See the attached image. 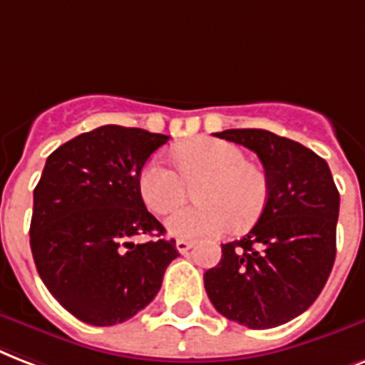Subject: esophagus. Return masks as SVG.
Wrapping results in <instances>:
<instances>
[{
  "instance_id": "esophagus-1",
  "label": "esophagus",
  "mask_w": 365,
  "mask_h": 365,
  "mask_svg": "<svg viewBox=\"0 0 365 365\" xmlns=\"http://www.w3.org/2000/svg\"><path fill=\"white\" fill-rule=\"evenodd\" d=\"M175 247H177V251H179V253H182V255H185V253H188V251L194 247V242H188V240H177Z\"/></svg>"
}]
</instances>
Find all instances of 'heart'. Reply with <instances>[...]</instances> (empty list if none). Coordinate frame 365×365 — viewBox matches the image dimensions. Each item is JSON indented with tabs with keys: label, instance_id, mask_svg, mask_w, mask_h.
I'll use <instances>...</instances> for the list:
<instances>
[{
	"label": "heart",
	"instance_id": "heart-1",
	"mask_svg": "<svg viewBox=\"0 0 365 365\" xmlns=\"http://www.w3.org/2000/svg\"><path fill=\"white\" fill-rule=\"evenodd\" d=\"M174 169L152 160L138 175V192L154 213L179 207L194 186L197 203L168 217L165 228L177 238L217 236L234 225L247 228L261 217L268 202L264 169L247 162L245 152L232 143L196 138L171 150Z\"/></svg>",
	"mask_w": 365,
	"mask_h": 365
}]
</instances>
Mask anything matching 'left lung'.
I'll return each instance as SVG.
<instances>
[{
    "label": "left lung",
    "instance_id": "obj_1",
    "mask_svg": "<svg viewBox=\"0 0 365 365\" xmlns=\"http://www.w3.org/2000/svg\"><path fill=\"white\" fill-rule=\"evenodd\" d=\"M215 137L259 156L268 202L242 240L222 244L203 274L209 301L225 318L268 329L297 318L324 289L335 262L339 190L326 160L264 129H227Z\"/></svg>",
    "mask_w": 365,
    "mask_h": 365
}]
</instances>
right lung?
Masks as SVG:
<instances>
[{
  "mask_svg": "<svg viewBox=\"0 0 365 365\" xmlns=\"http://www.w3.org/2000/svg\"><path fill=\"white\" fill-rule=\"evenodd\" d=\"M168 135L103 125L58 146L34 190L30 247L51 295L91 326H115L154 301L175 240L148 213L138 175ZM160 238L133 245L130 238Z\"/></svg>",
  "mask_w": 365,
  "mask_h": 365,
  "instance_id": "add662e5",
  "label": "right lung"
}]
</instances>
